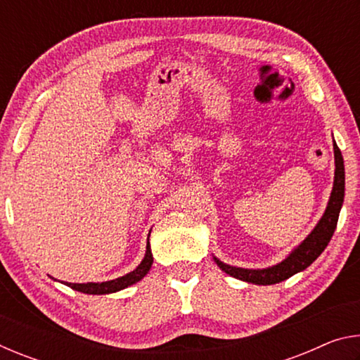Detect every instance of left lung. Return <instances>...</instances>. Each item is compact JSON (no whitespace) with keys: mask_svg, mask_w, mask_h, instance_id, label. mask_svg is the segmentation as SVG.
Instances as JSON below:
<instances>
[{"mask_svg":"<svg viewBox=\"0 0 360 360\" xmlns=\"http://www.w3.org/2000/svg\"><path fill=\"white\" fill-rule=\"evenodd\" d=\"M333 155H335V176H333V187L330 192V198H328L327 208L324 214L316 224V227L309 231V235L304 238L300 245L295 246L289 252L288 257L279 262L276 265L266 266V268H241L233 266L229 264H224L219 260L216 255L212 259L227 275L233 276L236 279H241L245 283L257 284V285H270L281 283L284 279L294 276L295 273L303 271L308 268L313 262L324 252L328 241H330L335 229H337L340 210L343 206L345 200V162L343 155L338 149L337 143L333 139Z\"/></svg>","mask_w":360,"mask_h":360,"instance_id":"1","label":"left lung"}]
</instances>
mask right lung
Returning a JSON list of instances; mask_svg holds the SVG:
<instances>
[{"mask_svg":"<svg viewBox=\"0 0 360 360\" xmlns=\"http://www.w3.org/2000/svg\"><path fill=\"white\" fill-rule=\"evenodd\" d=\"M150 235V231H149ZM152 262H154V257H152V251H150V243H149V236H148V245H146V254L135 270L127 273V275L111 279V281H103V283H63L68 285V288L75 289L77 292H82V294H89V295H105V294H114V292H119L122 289L130 288V285L136 284L138 281L148 275ZM52 278V276H51ZM53 281H57L56 278H52Z\"/></svg>","mask_w":360,"mask_h":360,"instance_id":"add662e5","label":"right lung"}]
</instances>
